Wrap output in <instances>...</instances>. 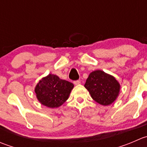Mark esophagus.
Returning <instances> with one entry per match:
<instances>
[{"mask_svg":"<svg viewBox=\"0 0 147 147\" xmlns=\"http://www.w3.org/2000/svg\"><path fill=\"white\" fill-rule=\"evenodd\" d=\"M74 84H75V85H79L80 84V82L79 80H76V81H74Z\"/></svg>","mask_w":147,"mask_h":147,"instance_id":"esophagus-1","label":"esophagus"}]
</instances>
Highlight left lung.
<instances>
[{"mask_svg":"<svg viewBox=\"0 0 147 147\" xmlns=\"http://www.w3.org/2000/svg\"><path fill=\"white\" fill-rule=\"evenodd\" d=\"M84 87L94 101L104 106L113 103L120 91V84L116 78L100 69L90 74Z\"/></svg>","mask_w":147,"mask_h":147,"instance_id":"obj_1","label":"left lung"}]
</instances>
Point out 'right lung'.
Here are the masks:
<instances>
[{
  "label": "right lung",
  "instance_id": "add662e5",
  "mask_svg": "<svg viewBox=\"0 0 147 147\" xmlns=\"http://www.w3.org/2000/svg\"><path fill=\"white\" fill-rule=\"evenodd\" d=\"M74 84L58 76L49 74L42 78L35 87L38 100L44 106L57 108L69 98Z\"/></svg>",
  "mask_w": 147,
  "mask_h": 147
}]
</instances>
